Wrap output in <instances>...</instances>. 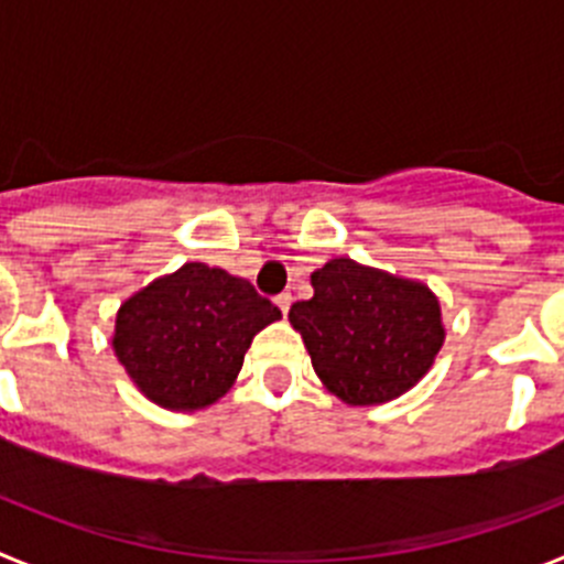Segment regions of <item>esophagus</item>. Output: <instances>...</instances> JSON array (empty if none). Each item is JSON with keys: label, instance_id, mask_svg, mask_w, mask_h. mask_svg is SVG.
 Masks as SVG:
<instances>
[{"label": "esophagus", "instance_id": "esophagus-1", "mask_svg": "<svg viewBox=\"0 0 564 564\" xmlns=\"http://www.w3.org/2000/svg\"><path fill=\"white\" fill-rule=\"evenodd\" d=\"M273 302H276L279 311L288 313V311H291V305H293V296H291V293H279V296L273 299Z\"/></svg>", "mask_w": 564, "mask_h": 564}]
</instances>
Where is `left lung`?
Masks as SVG:
<instances>
[{
  "mask_svg": "<svg viewBox=\"0 0 564 564\" xmlns=\"http://www.w3.org/2000/svg\"><path fill=\"white\" fill-rule=\"evenodd\" d=\"M313 296L288 313L318 381L350 406L410 392L443 341L441 302L430 285L336 257L311 273Z\"/></svg>",
  "mask_w": 564,
  "mask_h": 564,
  "instance_id": "left-lung-1",
  "label": "left lung"
}]
</instances>
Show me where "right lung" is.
Returning a JSON list of instances; mask_svg holds the SVG:
<instances>
[{"instance_id":"obj_1","label":"right lung","mask_w":564,"mask_h":564,"mask_svg":"<svg viewBox=\"0 0 564 564\" xmlns=\"http://www.w3.org/2000/svg\"><path fill=\"white\" fill-rule=\"evenodd\" d=\"M276 318L248 279L186 262L121 302L112 350L149 401L197 412L231 390L253 336Z\"/></svg>"}]
</instances>
